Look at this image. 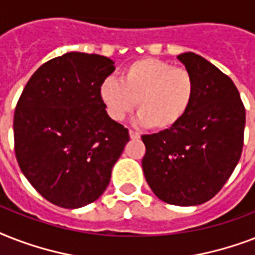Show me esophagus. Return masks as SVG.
Wrapping results in <instances>:
<instances>
[{
	"label": "esophagus",
	"instance_id": "34e87169",
	"mask_svg": "<svg viewBox=\"0 0 255 255\" xmlns=\"http://www.w3.org/2000/svg\"><path fill=\"white\" fill-rule=\"evenodd\" d=\"M129 137L133 140H137L140 139V133L139 132H136V131H132V129H129Z\"/></svg>",
	"mask_w": 255,
	"mask_h": 255
}]
</instances>
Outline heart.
Returning <instances> with one entry per match:
<instances>
[{
	"label": "heart",
	"instance_id": "1",
	"mask_svg": "<svg viewBox=\"0 0 255 255\" xmlns=\"http://www.w3.org/2000/svg\"><path fill=\"white\" fill-rule=\"evenodd\" d=\"M107 114L123 120L137 106V123L169 129L189 111L196 81L189 70L156 58H143L124 69L122 79L107 78L99 88Z\"/></svg>",
	"mask_w": 255,
	"mask_h": 255
}]
</instances>
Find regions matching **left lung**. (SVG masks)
Segmentation results:
<instances>
[{"label":"left lung","instance_id":"left-lung-1","mask_svg":"<svg viewBox=\"0 0 255 255\" xmlns=\"http://www.w3.org/2000/svg\"><path fill=\"white\" fill-rule=\"evenodd\" d=\"M177 59L196 81L193 103L174 127L141 136V165L160 200L200 205L220 192L237 167L246 114L237 87L221 70L194 53H182Z\"/></svg>","mask_w":255,"mask_h":255}]
</instances>
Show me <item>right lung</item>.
<instances>
[{
  "mask_svg": "<svg viewBox=\"0 0 255 255\" xmlns=\"http://www.w3.org/2000/svg\"><path fill=\"white\" fill-rule=\"evenodd\" d=\"M114 62L98 54H63L31 75L14 112L18 165L54 205L77 209L103 194L129 140L108 116L99 88Z\"/></svg>",
  "mask_w": 255,
  "mask_h": 255,
  "instance_id": "right-lung-1",
  "label": "right lung"
}]
</instances>
